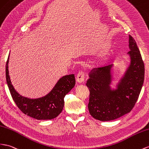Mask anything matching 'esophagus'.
<instances>
[{"label":"esophagus","mask_w":149,"mask_h":149,"mask_svg":"<svg viewBox=\"0 0 149 149\" xmlns=\"http://www.w3.org/2000/svg\"><path fill=\"white\" fill-rule=\"evenodd\" d=\"M84 79V71L83 70H80L76 76V81L78 83H81Z\"/></svg>","instance_id":"obj_1"}]
</instances>
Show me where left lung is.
<instances>
[{"label": "left lung", "instance_id": "left-lung-1", "mask_svg": "<svg viewBox=\"0 0 149 149\" xmlns=\"http://www.w3.org/2000/svg\"><path fill=\"white\" fill-rule=\"evenodd\" d=\"M128 42L130 65L117 89L111 90L109 86L111 65L94 69L86 81L90 91L88 110L93 118L100 121L113 120L129 113L141 91L144 81V63L136 42L130 35Z\"/></svg>", "mask_w": 149, "mask_h": 149}]
</instances>
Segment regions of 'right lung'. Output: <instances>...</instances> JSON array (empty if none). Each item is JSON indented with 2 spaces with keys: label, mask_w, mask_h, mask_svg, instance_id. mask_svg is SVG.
Wrapping results in <instances>:
<instances>
[{
  "label": "right lung",
  "mask_w": 149,
  "mask_h": 149,
  "mask_svg": "<svg viewBox=\"0 0 149 149\" xmlns=\"http://www.w3.org/2000/svg\"><path fill=\"white\" fill-rule=\"evenodd\" d=\"M9 56L6 66V74L8 87L16 105L22 113L37 120H51L61 113L64 98L76 83L74 74L64 76L60 79L49 93L37 99H29L20 95L11 83L8 70Z\"/></svg>",
  "instance_id": "add662e5"
}]
</instances>
